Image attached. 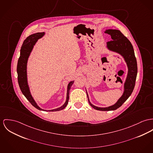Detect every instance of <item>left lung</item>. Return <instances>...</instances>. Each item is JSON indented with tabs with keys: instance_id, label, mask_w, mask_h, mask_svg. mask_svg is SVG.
<instances>
[{
	"instance_id": "1",
	"label": "left lung",
	"mask_w": 153,
	"mask_h": 153,
	"mask_svg": "<svg viewBox=\"0 0 153 153\" xmlns=\"http://www.w3.org/2000/svg\"><path fill=\"white\" fill-rule=\"evenodd\" d=\"M111 36V41L107 42L108 48L114 52L120 54L125 59L128 67V73L126 80L124 85V92L122 96L118 100L117 102L114 105L106 108H100L93 105L90 102L87 94L88 100L90 105L96 110L98 111H112L121 106L128 100L134 88L136 79L137 73V65L136 58L134 55L133 48L129 40L118 30H107L105 32Z\"/></svg>"
}]
</instances>
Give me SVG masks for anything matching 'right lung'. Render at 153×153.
Masks as SVG:
<instances>
[{
    "label": "right lung",
    "instance_id": "right-lung-1",
    "mask_svg": "<svg viewBox=\"0 0 153 153\" xmlns=\"http://www.w3.org/2000/svg\"><path fill=\"white\" fill-rule=\"evenodd\" d=\"M45 34L44 33H37L28 36L24 41L23 44L22 46L20 49V56L18 60L17 66V72L18 75V82L20 90L25 98L28 100V101L34 106L36 109L44 111H58L64 109L68 104L69 99V91L71 90V86L73 84L74 81L71 82L69 83L68 86V91H67V98L65 103L57 109H54L52 110H44L40 108L33 99L31 94L30 93L29 87L27 82V63L28 58L30 56V54L34 47L37 40L41 38L43 35Z\"/></svg>",
    "mask_w": 153,
    "mask_h": 153
}]
</instances>
